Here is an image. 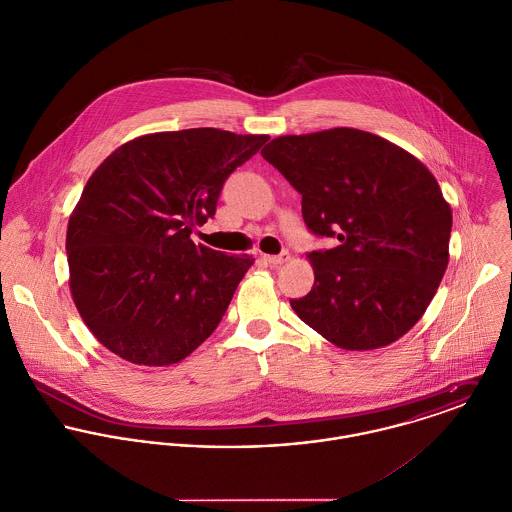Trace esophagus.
Masks as SVG:
<instances>
[{
	"instance_id": "34e87169",
	"label": "esophagus",
	"mask_w": 512,
	"mask_h": 512,
	"mask_svg": "<svg viewBox=\"0 0 512 512\" xmlns=\"http://www.w3.org/2000/svg\"><path fill=\"white\" fill-rule=\"evenodd\" d=\"M262 260H264L266 264H270V266L278 268V266H282V264H286V262L290 260V254H288V252H282L280 256H268V254H264V256H262Z\"/></svg>"
}]
</instances>
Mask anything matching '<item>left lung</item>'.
Listing matches in <instances>:
<instances>
[{
	"label": "left lung",
	"mask_w": 512,
	"mask_h": 512,
	"mask_svg": "<svg viewBox=\"0 0 512 512\" xmlns=\"http://www.w3.org/2000/svg\"><path fill=\"white\" fill-rule=\"evenodd\" d=\"M301 195L307 228L339 246L309 252L315 282L297 317L345 351L382 349L426 313L449 262L451 207L432 171L376 134L331 128L262 149Z\"/></svg>",
	"instance_id": "1"
}]
</instances>
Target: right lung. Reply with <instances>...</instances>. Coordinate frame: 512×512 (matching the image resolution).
Returning a JSON list of instances; mask_svg holds the SVG:
<instances>
[{"label":"right lung","instance_id":"obj_1","mask_svg":"<svg viewBox=\"0 0 512 512\" xmlns=\"http://www.w3.org/2000/svg\"><path fill=\"white\" fill-rule=\"evenodd\" d=\"M270 136L217 128L155 132L90 175L67 228L69 288L90 333L120 359L171 366L217 325L254 264L195 244L226 177Z\"/></svg>","mask_w":512,"mask_h":512}]
</instances>
